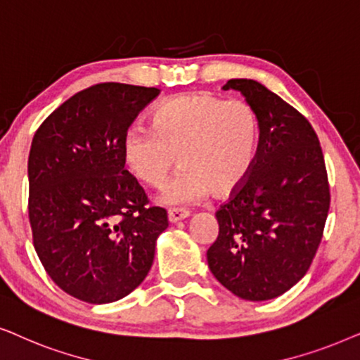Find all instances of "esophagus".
<instances>
[{"instance_id": "esophagus-1", "label": "esophagus", "mask_w": 360, "mask_h": 360, "mask_svg": "<svg viewBox=\"0 0 360 360\" xmlns=\"http://www.w3.org/2000/svg\"><path fill=\"white\" fill-rule=\"evenodd\" d=\"M189 217V212L184 209H169V212H167V220H169L171 224H176L179 222V220H184Z\"/></svg>"}]
</instances>
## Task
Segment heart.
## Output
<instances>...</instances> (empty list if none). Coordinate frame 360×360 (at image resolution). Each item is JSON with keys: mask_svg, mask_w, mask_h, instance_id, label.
Segmentation results:
<instances>
[{"mask_svg": "<svg viewBox=\"0 0 360 360\" xmlns=\"http://www.w3.org/2000/svg\"><path fill=\"white\" fill-rule=\"evenodd\" d=\"M258 122L250 105L205 92L176 95L151 113V130L124 133V166L143 184L160 188L177 165L181 171L162 189L167 205L198 202L209 191L230 194L250 172L257 155Z\"/></svg>", "mask_w": 360, "mask_h": 360, "instance_id": "heart-1", "label": "heart"}]
</instances>
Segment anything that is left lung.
Masks as SVG:
<instances>
[{
    "label": "left lung",
    "mask_w": 360,
    "mask_h": 360,
    "mask_svg": "<svg viewBox=\"0 0 360 360\" xmlns=\"http://www.w3.org/2000/svg\"><path fill=\"white\" fill-rule=\"evenodd\" d=\"M255 113V161L240 188L215 212L219 236L207 263L242 300L283 295L306 275L329 210V184L318 135L308 120L252 79H232Z\"/></svg>",
    "instance_id": "left-lung-1"
}]
</instances>
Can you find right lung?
I'll return each instance as SVG.
<instances>
[{"instance_id":"add662e5","label":"right lung","mask_w":360,"mask_h":360,"mask_svg":"<svg viewBox=\"0 0 360 360\" xmlns=\"http://www.w3.org/2000/svg\"><path fill=\"white\" fill-rule=\"evenodd\" d=\"M160 89L97 84L37 128L27 160L37 257L67 295L113 303L141 285L167 214L124 169L123 136Z\"/></svg>"}]
</instances>
